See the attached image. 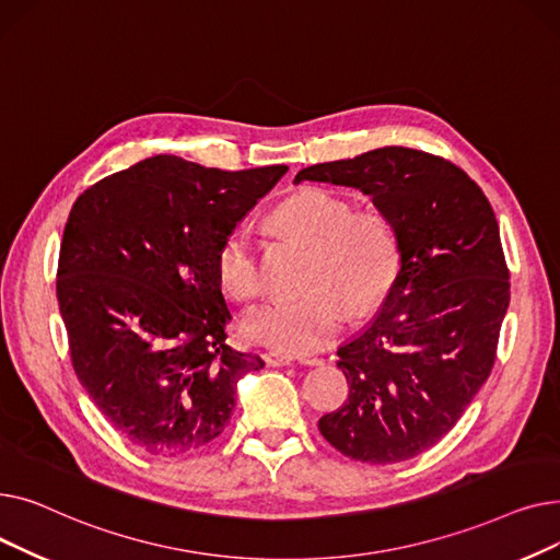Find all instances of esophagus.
Instances as JSON below:
<instances>
[{
    "instance_id": "34e87169",
    "label": "esophagus",
    "mask_w": 560,
    "mask_h": 560,
    "mask_svg": "<svg viewBox=\"0 0 560 560\" xmlns=\"http://www.w3.org/2000/svg\"><path fill=\"white\" fill-rule=\"evenodd\" d=\"M262 361L268 363L270 368H281V365H290V363H292V357L285 354V351L270 349V351H265V354H262Z\"/></svg>"
}]
</instances>
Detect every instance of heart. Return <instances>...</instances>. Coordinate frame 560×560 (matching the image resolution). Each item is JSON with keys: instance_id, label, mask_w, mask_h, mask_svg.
<instances>
[{"instance_id": "1", "label": "heart", "mask_w": 560, "mask_h": 560, "mask_svg": "<svg viewBox=\"0 0 560 560\" xmlns=\"http://www.w3.org/2000/svg\"><path fill=\"white\" fill-rule=\"evenodd\" d=\"M272 224L311 245L302 285L295 298H272L249 308L241 334L281 351H315L342 329L345 308L361 315L390 290L399 268L393 222L376 211L354 213L340 195L306 188L283 199ZM215 275L233 300H252L260 288L258 241L249 224H233L215 249Z\"/></svg>"}]
</instances>
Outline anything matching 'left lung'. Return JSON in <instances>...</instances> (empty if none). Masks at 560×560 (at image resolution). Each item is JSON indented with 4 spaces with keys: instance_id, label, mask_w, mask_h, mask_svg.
Returning <instances> with one entry per match:
<instances>
[{
    "instance_id": "1",
    "label": "left lung",
    "mask_w": 560,
    "mask_h": 560,
    "mask_svg": "<svg viewBox=\"0 0 560 560\" xmlns=\"http://www.w3.org/2000/svg\"><path fill=\"white\" fill-rule=\"evenodd\" d=\"M322 182L372 197L397 233L399 275L372 325L338 349L347 401L317 427L347 458L386 465L438 445L486 384L511 302L483 190L443 156L381 147L317 163Z\"/></svg>"
}]
</instances>
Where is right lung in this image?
<instances>
[{
    "label": "right lung",
    "mask_w": 560,
    "mask_h": 560,
    "mask_svg": "<svg viewBox=\"0 0 560 560\" xmlns=\"http://www.w3.org/2000/svg\"><path fill=\"white\" fill-rule=\"evenodd\" d=\"M285 172L161 154L77 197L56 300L81 386L136 450L182 456L209 445L229 424L238 378L265 365L226 345L215 249Z\"/></svg>",
    "instance_id": "obj_1"
}]
</instances>
